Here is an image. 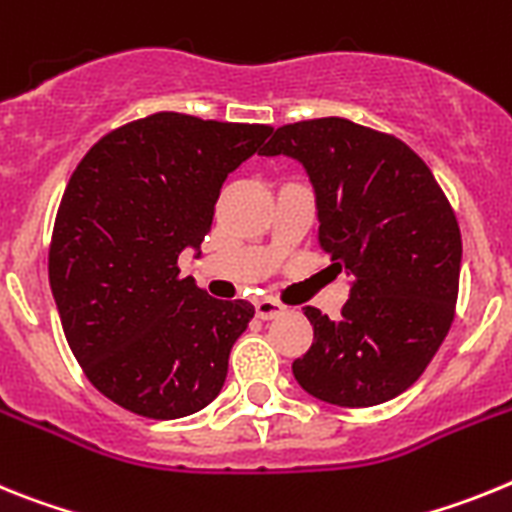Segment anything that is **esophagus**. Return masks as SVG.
<instances>
[{
    "mask_svg": "<svg viewBox=\"0 0 512 512\" xmlns=\"http://www.w3.org/2000/svg\"><path fill=\"white\" fill-rule=\"evenodd\" d=\"M255 311L260 319H275V317H281L283 311H286V306L278 304L275 299H257Z\"/></svg>",
    "mask_w": 512,
    "mask_h": 512,
    "instance_id": "34e87169",
    "label": "esophagus"
}]
</instances>
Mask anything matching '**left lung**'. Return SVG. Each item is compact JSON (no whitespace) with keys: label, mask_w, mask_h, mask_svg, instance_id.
I'll use <instances>...</instances> for the list:
<instances>
[{"label":"left lung","mask_w":512,"mask_h":512,"mask_svg":"<svg viewBox=\"0 0 512 512\" xmlns=\"http://www.w3.org/2000/svg\"><path fill=\"white\" fill-rule=\"evenodd\" d=\"M309 175L319 244L353 275L332 322L314 306L304 391L337 407H373L410 389L446 340L459 296L461 231L428 164L404 141L345 118L283 126L260 151Z\"/></svg>","instance_id":"left-lung-1"}]
</instances>
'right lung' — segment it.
I'll list each match as a JSON object with an SVG mask.
<instances>
[{
	"instance_id": "add662e5",
	"label": "right lung",
	"mask_w": 512,
	"mask_h": 512,
	"mask_svg": "<svg viewBox=\"0 0 512 512\" xmlns=\"http://www.w3.org/2000/svg\"><path fill=\"white\" fill-rule=\"evenodd\" d=\"M270 133L154 113L102 136L71 175L48 278L71 353L123 410L177 420L219 397L255 306L208 296L177 257L201 255L221 185Z\"/></svg>"
}]
</instances>
